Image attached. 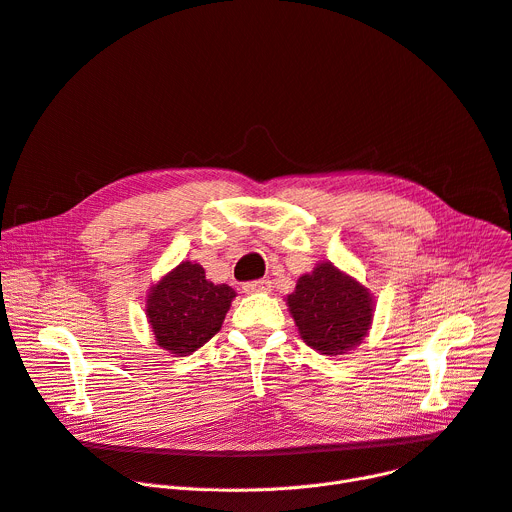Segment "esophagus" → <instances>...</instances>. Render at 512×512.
I'll list each match as a JSON object with an SVG mask.
<instances>
[{"label": "esophagus", "instance_id": "1", "mask_svg": "<svg viewBox=\"0 0 512 512\" xmlns=\"http://www.w3.org/2000/svg\"><path fill=\"white\" fill-rule=\"evenodd\" d=\"M268 287H270V281H266V279H258V281H248V283H244V291H246V293L268 291Z\"/></svg>", "mask_w": 512, "mask_h": 512}]
</instances>
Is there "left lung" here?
<instances>
[{
    "label": "left lung",
    "mask_w": 512,
    "mask_h": 512,
    "mask_svg": "<svg viewBox=\"0 0 512 512\" xmlns=\"http://www.w3.org/2000/svg\"><path fill=\"white\" fill-rule=\"evenodd\" d=\"M287 306L304 343L324 355L357 347L374 316L370 291L333 262H320L310 275L299 277Z\"/></svg>",
    "instance_id": "left-lung-1"
}]
</instances>
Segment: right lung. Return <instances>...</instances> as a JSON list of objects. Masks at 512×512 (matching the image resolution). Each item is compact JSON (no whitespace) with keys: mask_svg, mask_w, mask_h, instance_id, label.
<instances>
[{"mask_svg":"<svg viewBox=\"0 0 512 512\" xmlns=\"http://www.w3.org/2000/svg\"><path fill=\"white\" fill-rule=\"evenodd\" d=\"M233 297L229 285L210 283L200 264H177L146 299L157 345L175 355L194 353L219 333Z\"/></svg>","mask_w":512,"mask_h":512,"instance_id":"1","label":"right lung"}]
</instances>
